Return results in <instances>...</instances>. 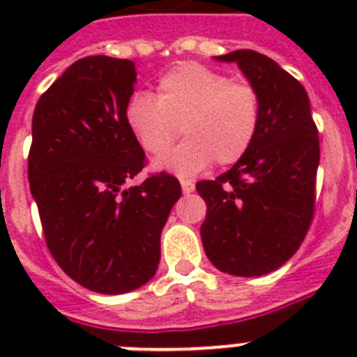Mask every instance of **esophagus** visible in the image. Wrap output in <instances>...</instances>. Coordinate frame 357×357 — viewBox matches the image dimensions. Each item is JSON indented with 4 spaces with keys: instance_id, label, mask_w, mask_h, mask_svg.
<instances>
[{
    "instance_id": "esophagus-1",
    "label": "esophagus",
    "mask_w": 357,
    "mask_h": 357,
    "mask_svg": "<svg viewBox=\"0 0 357 357\" xmlns=\"http://www.w3.org/2000/svg\"><path fill=\"white\" fill-rule=\"evenodd\" d=\"M181 189H183V195H190L195 190V183L190 179H181Z\"/></svg>"
}]
</instances>
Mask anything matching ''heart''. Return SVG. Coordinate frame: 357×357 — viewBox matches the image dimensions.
Returning a JSON list of instances; mask_svg holds the SVG:
<instances>
[{"instance_id": "obj_1", "label": "heart", "mask_w": 357, "mask_h": 357, "mask_svg": "<svg viewBox=\"0 0 357 357\" xmlns=\"http://www.w3.org/2000/svg\"><path fill=\"white\" fill-rule=\"evenodd\" d=\"M259 89L200 63H181L157 83L155 98L135 92L126 105V123L151 157L165 155L179 128L187 140L157 162L178 176H195L215 162L241 161L259 131Z\"/></svg>"}]
</instances>
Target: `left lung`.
<instances>
[{"label": "left lung", "instance_id": "1", "mask_svg": "<svg viewBox=\"0 0 357 357\" xmlns=\"http://www.w3.org/2000/svg\"><path fill=\"white\" fill-rule=\"evenodd\" d=\"M261 92L259 131L228 172L198 181L207 204L200 235L207 257L231 276H263L293 257L315 215L319 129L307 92L272 59L252 50L220 55Z\"/></svg>", "mask_w": 357, "mask_h": 357}]
</instances>
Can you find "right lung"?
Segmentation results:
<instances>
[{
	"label": "right lung",
	"instance_id": "right-lung-1",
	"mask_svg": "<svg viewBox=\"0 0 357 357\" xmlns=\"http://www.w3.org/2000/svg\"><path fill=\"white\" fill-rule=\"evenodd\" d=\"M135 77L128 59H79L33 113L27 176L47 250L74 282L102 294L153 278L161 231L181 196L167 172L126 187L148 165L126 123Z\"/></svg>",
	"mask_w": 357,
	"mask_h": 357
}]
</instances>
